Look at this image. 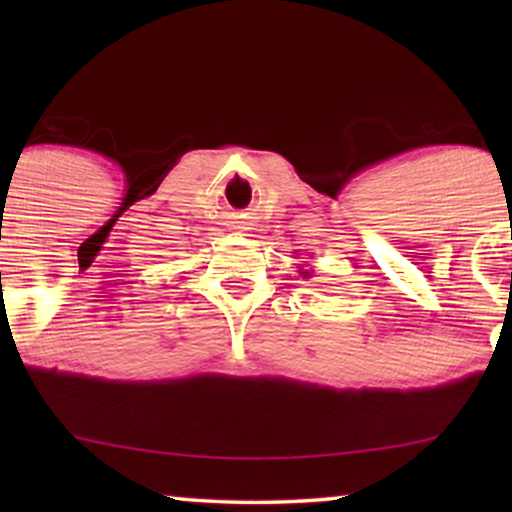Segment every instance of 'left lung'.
Segmentation results:
<instances>
[{
    "label": "left lung",
    "instance_id": "obj_1",
    "mask_svg": "<svg viewBox=\"0 0 512 512\" xmlns=\"http://www.w3.org/2000/svg\"><path fill=\"white\" fill-rule=\"evenodd\" d=\"M298 272H300V277H303V279H310V277H312V270H303V268H298Z\"/></svg>",
    "mask_w": 512,
    "mask_h": 512
}]
</instances>
